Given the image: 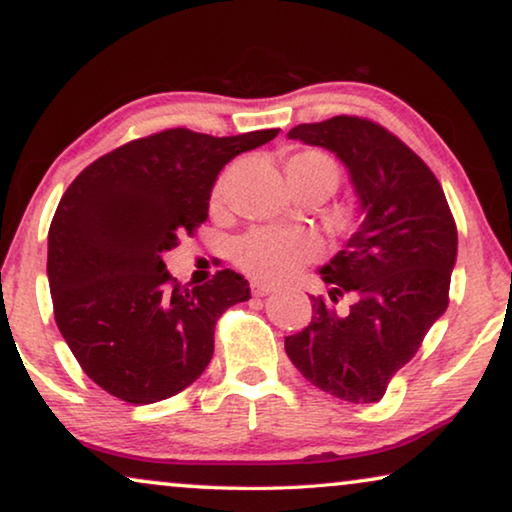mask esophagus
I'll use <instances>...</instances> for the list:
<instances>
[{
    "instance_id": "34e87169",
    "label": "esophagus",
    "mask_w": 512,
    "mask_h": 512,
    "mask_svg": "<svg viewBox=\"0 0 512 512\" xmlns=\"http://www.w3.org/2000/svg\"><path fill=\"white\" fill-rule=\"evenodd\" d=\"M250 287H253V294L255 296H266V294H271L273 289H276L273 285H269V282H259V280H255Z\"/></svg>"
}]
</instances>
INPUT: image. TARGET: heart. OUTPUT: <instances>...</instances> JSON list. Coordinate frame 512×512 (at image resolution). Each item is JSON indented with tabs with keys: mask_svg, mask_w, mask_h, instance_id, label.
<instances>
[{
	"mask_svg": "<svg viewBox=\"0 0 512 512\" xmlns=\"http://www.w3.org/2000/svg\"><path fill=\"white\" fill-rule=\"evenodd\" d=\"M285 174L294 190L303 186L338 183V167L322 151H299L285 163ZM319 255V243L308 232L255 230L239 243V264L250 276L282 280Z\"/></svg>",
	"mask_w": 512,
	"mask_h": 512,
	"instance_id": "b5f03b06",
	"label": "heart"
}]
</instances>
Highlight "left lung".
<instances>
[{
  "instance_id": "left-lung-1",
  "label": "left lung",
  "mask_w": 512,
  "mask_h": 512,
  "mask_svg": "<svg viewBox=\"0 0 512 512\" xmlns=\"http://www.w3.org/2000/svg\"><path fill=\"white\" fill-rule=\"evenodd\" d=\"M287 137L331 151L345 165L361 225L319 266L331 301L349 294L354 303L335 312L322 296H312L310 324L287 335L285 352L329 395L379 402L448 308L455 220L430 167L368 119L342 114L294 126Z\"/></svg>"
}]
</instances>
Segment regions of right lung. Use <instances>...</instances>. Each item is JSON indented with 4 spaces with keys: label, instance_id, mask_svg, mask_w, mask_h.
Wrapping results in <instances>:
<instances>
[{
    "label": "right lung",
    "instance_id": "obj_1",
    "mask_svg": "<svg viewBox=\"0 0 512 512\" xmlns=\"http://www.w3.org/2000/svg\"><path fill=\"white\" fill-rule=\"evenodd\" d=\"M276 135L172 128L110 151L68 186L48 232L50 294L66 345L103 391L151 404L207 370L218 317L250 299L248 280L223 269L186 287L163 255L207 220L220 170Z\"/></svg>",
    "mask_w": 512,
    "mask_h": 512
}]
</instances>
